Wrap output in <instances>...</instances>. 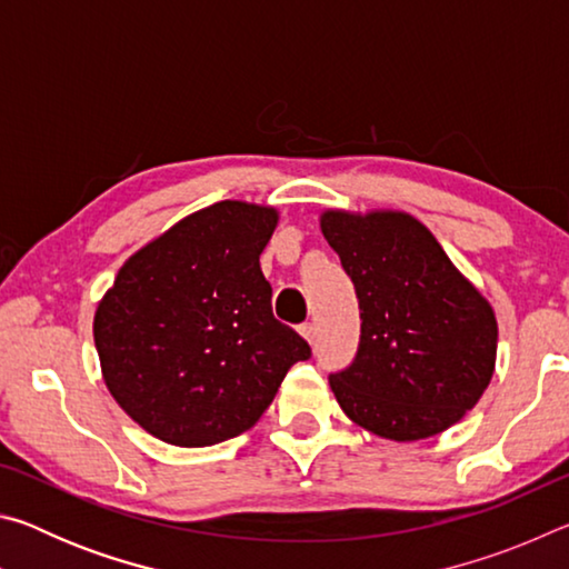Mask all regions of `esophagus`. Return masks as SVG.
<instances>
[{
    "instance_id": "obj_1",
    "label": "esophagus",
    "mask_w": 569,
    "mask_h": 569,
    "mask_svg": "<svg viewBox=\"0 0 569 569\" xmlns=\"http://www.w3.org/2000/svg\"><path fill=\"white\" fill-rule=\"evenodd\" d=\"M298 331H301V336L308 343L316 341V326L313 323H301V329H298Z\"/></svg>"
}]
</instances>
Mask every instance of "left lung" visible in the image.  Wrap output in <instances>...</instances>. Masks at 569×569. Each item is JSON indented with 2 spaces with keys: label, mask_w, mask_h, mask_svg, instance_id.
<instances>
[{
  "label": "left lung",
  "mask_w": 569,
  "mask_h": 569,
  "mask_svg": "<svg viewBox=\"0 0 569 569\" xmlns=\"http://www.w3.org/2000/svg\"><path fill=\"white\" fill-rule=\"evenodd\" d=\"M321 230L361 311L353 361L329 377L336 401L383 439L417 441L449 429L492 379V306L407 213L326 210Z\"/></svg>",
  "instance_id": "8db88e82"
}]
</instances>
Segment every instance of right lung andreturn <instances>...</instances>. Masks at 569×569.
I'll list each match as a JSON object with an SVG mask.
<instances>
[{"label": "right lung", "mask_w": 569, "mask_h": 569, "mask_svg": "<svg viewBox=\"0 0 569 569\" xmlns=\"http://www.w3.org/2000/svg\"><path fill=\"white\" fill-rule=\"evenodd\" d=\"M273 208L223 200L166 230L120 268L94 313L114 401L148 435L210 447L261 419L311 346L273 316L261 271Z\"/></svg>", "instance_id": "add662e5"}]
</instances>
